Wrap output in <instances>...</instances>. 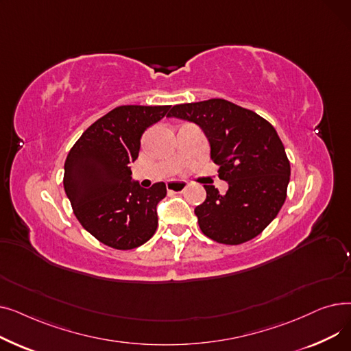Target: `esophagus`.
<instances>
[{"label": "esophagus", "instance_id": "34e87169", "mask_svg": "<svg viewBox=\"0 0 351 351\" xmlns=\"http://www.w3.org/2000/svg\"><path fill=\"white\" fill-rule=\"evenodd\" d=\"M188 188V183L185 180H168L166 182V189L169 192H176L180 193Z\"/></svg>", "mask_w": 351, "mask_h": 351}]
</instances>
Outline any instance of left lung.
Masks as SVG:
<instances>
[{
    "label": "left lung",
    "mask_w": 351,
    "mask_h": 351,
    "mask_svg": "<svg viewBox=\"0 0 351 351\" xmlns=\"http://www.w3.org/2000/svg\"><path fill=\"white\" fill-rule=\"evenodd\" d=\"M166 117L204 131L219 178L229 185L225 195L205 185L206 199L195 209L200 230L225 245L262 233L282 209L290 180V162L276 129L253 110L220 98L175 105Z\"/></svg>",
    "instance_id": "8db88e82"
}]
</instances>
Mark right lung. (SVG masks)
<instances>
[{
	"instance_id": "add662e5",
	"label": "right lung",
	"mask_w": 351,
	"mask_h": 351,
	"mask_svg": "<svg viewBox=\"0 0 351 351\" xmlns=\"http://www.w3.org/2000/svg\"><path fill=\"white\" fill-rule=\"evenodd\" d=\"M171 105H123L92 123L72 146L64 165V189L80 223L104 245L135 249L158 228L163 182L149 189L132 179L141 138Z\"/></svg>"
}]
</instances>
